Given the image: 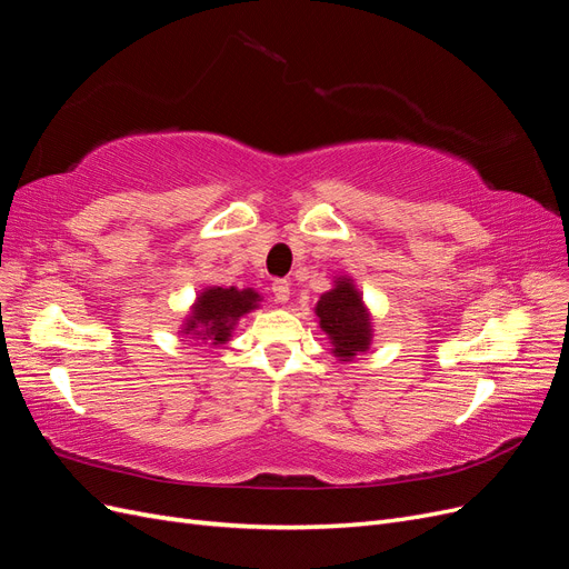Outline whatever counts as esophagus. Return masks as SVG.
Returning <instances> with one entry per match:
<instances>
[{"instance_id":"1","label":"esophagus","mask_w":569,"mask_h":569,"mask_svg":"<svg viewBox=\"0 0 569 569\" xmlns=\"http://www.w3.org/2000/svg\"><path fill=\"white\" fill-rule=\"evenodd\" d=\"M272 295H274V301L287 303V301H289V295H291L289 280H274V282H272Z\"/></svg>"}]
</instances>
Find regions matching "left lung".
Segmentation results:
<instances>
[{
  "instance_id": "1",
  "label": "left lung",
  "mask_w": 569,
  "mask_h": 569,
  "mask_svg": "<svg viewBox=\"0 0 569 569\" xmlns=\"http://www.w3.org/2000/svg\"><path fill=\"white\" fill-rule=\"evenodd\" d=\"M316 316L322 330L330 335L337 358L351 360L358 351L370 349V316L349 278H339L335 289L325 291L316 306Z\"/></svg>"
}]
</instances>
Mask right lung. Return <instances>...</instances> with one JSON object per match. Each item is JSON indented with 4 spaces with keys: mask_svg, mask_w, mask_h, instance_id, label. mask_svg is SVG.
Masks as SVG:
<instances>
[{
    "mask_svg": "<svg viewBox=\"0 0 569 569\" xmlns=\"http://www.w3.org/2000/svg\"><path fill=\"white\" fill-rule=\"evenodd\" d=\"M258 301H261V297L253 289H206L197 299L182 332L197 339H209L211 343H226L234 322L256 308Z\"/></svg>",
    "mask_w": 569,
    "mask_h": 569,
    "instance_id": "1",
    "label": "right lung"
}]
</instances>
